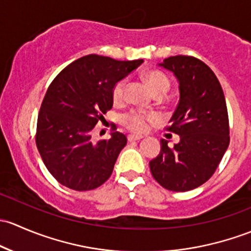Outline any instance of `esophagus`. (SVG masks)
Returning <instances> with one entry per match:
<instances>
[{
  "instance_id": "obj_1",
  "label": "esophagus",
  "mask_w": 251,
  "mask_h": 251,
  "mask_svg": "<svg viewBox=\"0 0 251 251\" xmlns=\"http://www.w3.org/2000/svg\"><path fill=\"white\" fill-rule=\"evenodd\" d=\"M143 139V136L140 135H128V141L129 143H133V141H139Z\"/></svg>"
}]
</instances>
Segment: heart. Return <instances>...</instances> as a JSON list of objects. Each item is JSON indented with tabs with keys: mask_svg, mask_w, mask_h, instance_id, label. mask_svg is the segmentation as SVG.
I'll use <instances>...</instances> for the list:
<instances>
[{
	"mask_svg": "<svg viewBox=\"0 0 251 251\" xmlns=\"http://www.w3.org/2000/svg\"><path fill=\"white\" fill-rule=\"evenodd\" d=\"M145 82L149 86L151 92H168L170 87L169 79L167 78L165 75L158 71H150L145 75ZM126 92V81L117 82L112 90V99L115 102H121L125 99ZM154 120V116L152 113H145L141 111H131V112L126 113L122 117V123L129 130L134 133H144L149 126V122Z\"/></svg>",
	"mask_w": 251,
	"mask_h": 251,
	"instance_id": "1",
	"label": "heart"
}]
</instances>
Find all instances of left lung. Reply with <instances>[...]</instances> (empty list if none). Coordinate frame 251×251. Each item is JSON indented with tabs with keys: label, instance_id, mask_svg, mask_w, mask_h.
<instances>
[{
	"label": "left lung",
	"instance_id": "8db88e82",
	"mask_svg": "<svg viewBox=\"0 0 251 251\" xmlns=\"http://www.w3.org/2000/svg\"><path fill=\"white\" fill-rule=\"evenodd\" d=\"M158 66L173 72L179 82V102L169 130L180 140L169 147L162 139L161 152L150 162V169L164 188L185 192L210 179L228 147L226 101L215 74L200 59L169 56Z\"/></svg>",
	"mask_w": 251,
	"mask_h": 251
}]
</instances>
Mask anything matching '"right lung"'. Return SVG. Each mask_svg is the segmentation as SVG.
I'll return each instance as SVG.
<instances>
[{"label": "right lung", "instance_id": "1", "mask_svg": "<svg viewBox=\"0 0 251 251\" xmlns=\"http://www.w3.org/2000/svg\"><path fill=\"white\" fill-rule=\"evenodd\" d=\"M143 63L89 54L66 66L50 83L38 113L36 145L61 185L89 191L111 176L126 135L112 131L108 140L94 144L92 131L112 107L116 83Z\"/></svg>", "mask_w": 251, "mask_h": 251}]
</instances>
